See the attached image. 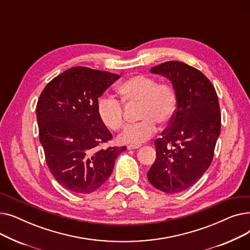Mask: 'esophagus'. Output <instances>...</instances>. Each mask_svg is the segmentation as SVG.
Segmentation results:
<instances>
[{
    "mask_svg": "<svg viewBox=\"0 0 250 250\" xmlns=\"http://www.w3.org/2000/svg\"><path fill=\"white\" fill-rule=\"evenodd\" d=\"M140 147H141V145H128L127 150H135V149H138Z\"/></svg>",
    "mask_w": 250,
    "mask_h": 250,
    "instance_id": "obj_1",
    "label": "esophagus"
}]
</instances>
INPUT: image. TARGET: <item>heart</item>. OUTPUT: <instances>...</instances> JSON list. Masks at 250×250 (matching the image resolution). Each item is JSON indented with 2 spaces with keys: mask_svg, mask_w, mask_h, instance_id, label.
<instances>
[{
  "mask_svg": "<svg viewBox=\"0 0 250 250\" xmlns=\"http://www.w3.org/2000/svg\"><path fill=\"white\" fill-rule=\"evenodd\" d=\"M118 93L123 103L140 105L139 118L142 120L139 124L129 126L118 138L123 144L140 145L147 142L156 132V123L167 124L175 112L174 89L168 84H157L154 78L134 76L118 87ZM98 114L102 123L115 132L125 126L124 106L114 98L102 97L98 102Z\"/></svg>",
  "mask_w": 250,
  "mask_h": 250,
  "instance_id": "obj_1",
  "label": "heart"
}]
</instances>
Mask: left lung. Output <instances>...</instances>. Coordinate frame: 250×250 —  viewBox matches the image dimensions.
I'll list each match as a JSON object with an SVG mask.
<instances>
[{
	"label": "left lung",
	"instance_id": "obj_1",
	"mask_svg": "<svg viewBox=\"0 0 250 250\" xmlns=\"http://www.w3.org/2000/svg\"><path fill=\"white\" fill-rule=\"evenodd\" d=\"M150 72L171 82L176 110L155 141L156 160L147 176L157 189L177 193L193 186L212 163L221 132L219 100L208 79L185 62H166Z\"/></svg>",
	"mask_w": 250,
	"mask_h": 250
}]
</instances>
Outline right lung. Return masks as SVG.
<instances>
[{"label":"right lung","instance_id":"obj_1","mask_svg":"<svg viewBox=\"0 0 250 250\" xmlns=\"http://www.w3.org/2000/svg\"><path fill=\"white\" fill-rule=\"evenodd\" d=\"M120 75L85 67L64 71L45 86L36 105L39 140L60 185L91 193L108 179L125 147L95 152L111 134L98 114V98Z\"/></svg>","mask_w":250,"mask_h":250}]
</instances>
